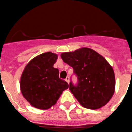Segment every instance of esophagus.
<instances>
[{
  "mask_svg": "<svg viewBox=\"0 0 132 132\" xmlns=\"http://www.w3.org/2000/svg\"><path fill=\"white\" fill-rule=\"evenodd\" d=\"M65 80H66L68 83H69V77H67L66 79H65Z\"/></svg>",
  "mask_w": 132,
  "mask_h": 132,
  "instance_id": "34e87169",
  "label": "esophagus"
}]
</instances>
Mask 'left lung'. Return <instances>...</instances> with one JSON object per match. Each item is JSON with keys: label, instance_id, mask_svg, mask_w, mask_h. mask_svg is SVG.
<instances>
[{"label": "left lung", "instance_id": "left-lung-1", "mask_svg": "<svg viewBox=\"0 0 132 132\" xmlns=\"http://www.w3.org/2000/svg\"><path fill=\"white\" fill-rule=\"evenodd\" d=\"M61 57L77 76V85L71 82L69 90L82 106L95 110L109 102L116 82L113 68L105 58L88 47L62 53Z\"/></svg>", "mask_w": 132, "mask_h": 132}]
</instances>
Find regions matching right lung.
<instances>
[{
  "instance_id": "add662e5",
  "label": "right lung",
  "mask_w": 132,
  "mask_h": 132,
  "mask_svg": "<svg viewBox=\"0 0 132 132\" xmlns=\"http://www.w3.org/2000/svg\"><path fill=\"white\" fill-rule=\"evenodd\" d=\"M58 55L45 52L31 59L20 77L21 93L32 106L47 110L54 106L69 88L66 81L59 79V70L53 67Z\"/></svg>"
}]
</instances>
